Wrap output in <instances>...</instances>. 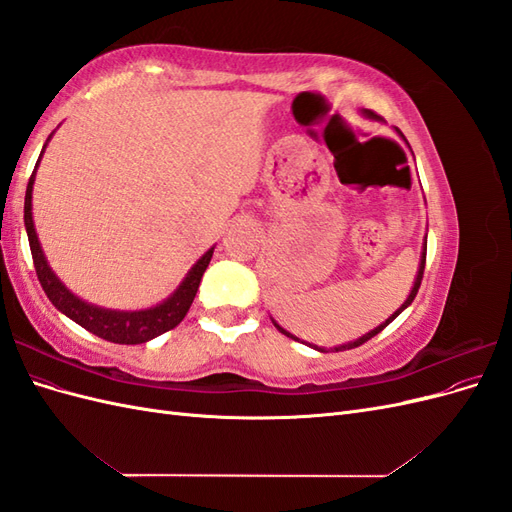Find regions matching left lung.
Masks as SVG:
<instances>
[{"mask_svg":"<svg viewBox=\"0 0 512 512\" xmlns=\"http://www.w3.org/2000/svg\"><path fill=\"white\" fill-rule=\"evenodd\" d=\"M367 119H376V121H382V117H378L376 113H371V111H367V108H365V111H361ZM395 132L401 136V138H404V141H406V136L404 134H401L399 132V128H395ZM406 145H408V141H406ZM410 147V145H408ZM425 258H427V237H425V243H423V252H421V262H418V271H416V277H414V286H412V290H410V294H408V299L404 301V303H401V307L397 309V312H393L389 318H386L382 324H378V327L374 329V331H369V333H365V335H361L359 339H354V342H348V344H342V346H335V348H331L333 352H339V350H350V348H356V346H361V344H365L367 342V339H371V337H374V335H378L384 327H389V324L401 314V312H404V309L414 301V297H416V292H418V288H421V280H423V271H425ZM273 320V318H271ZM273 324H275V329L277 331H280V333H284L286 337H290V339H294V342H299V337H294L292 333H288L286 329H282L280 327V324H277L275 320H273ZM307 346H312L314 350H318V352H329L327 348H318V346H314V344H307Z\"/></svg>","mask_w":512,"mask_h":512,"instance_id":"obj_1","label":"left lung"}]
</instances>
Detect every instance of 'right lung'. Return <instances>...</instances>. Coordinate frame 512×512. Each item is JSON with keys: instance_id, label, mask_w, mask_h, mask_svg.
Returning a JSON list of instances; mask_svg holds the SVG:
<instances>
[{"instance_id": "1", "label": "right lung", "mask_w": 512, "mask_h": 512, "mask_svg": "<svg viewBox=\"0 0 512 512\" xmlns=\"http://www.w3.org/2000/svg\"><path fill=\"white\" fill-rule=\"evenodd\" d=\"M51 136L46 138V143L51 141ZM46 143L42 147V153L46 149ZM40 158L36 162L32 177H29L27 192H25V230H27L29 247H32L36 275L49 301L59 309L61 314H66L70 320L81 324L83 329L113 344H145L149 339L175 329L177 324L185 318V314H188V309L196 297L198 284L203 280V273L209 267L215 247H209V250L196 260V265L188 271V275L183 277V282L168 299H164L162 303L153 307L136 309V312H119V309H106V307H98L94 303L79 299L72 290L66 288V284L61 282L55 275V271L49 267V260H46L42 245L38 241V232L32 218V192H34V181H36V170H38Z\"/></svg>"}]
</instances>
